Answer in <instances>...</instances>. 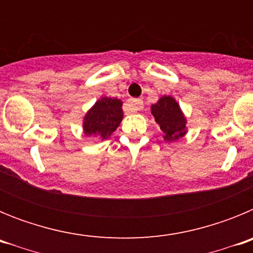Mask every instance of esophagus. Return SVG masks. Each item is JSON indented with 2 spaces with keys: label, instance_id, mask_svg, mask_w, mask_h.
Segmentation results:
<instances>
[{
  "label": "esophagus",
  "instance_id": "1",
  "mask_svg": "<svg viewBox=\"0 0 253 253\" xmlns=\"http://www.w3.org/2000/svg\"><path fill=\"white\" fill-rule=\"evenodd\" d=\"M126 109L130 111H139L143 109V101L138 99H130L126 102Z\"/></svg>",
  "mask_w": 253,
  "mask_h": 253
}]
</instances>
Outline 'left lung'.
Instances as JSON below:
<instances>
[{
  "mask_svg": "<svg viewBox=\"0 0 253 253\" xmlns=\"http://www.w3.org/2000/svg\"><path fill=\"white\" fill-rule=\"evenodd\" d=\"M151 109L166 142H175L186 134V119L173 97L162 96L157 104L152 105Z\"/></svg>",
  "mask_w": 253,
  "mask_h": 253,
  "instance_id": "obj_1",
  "label": "left lung"
}]
</instances>
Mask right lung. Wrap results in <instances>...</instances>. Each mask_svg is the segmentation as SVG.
<instances>
[{"label": "right lung", "mask_w": 253, "mask_h": 253, "mask_svg": "<svg viewBox=\"0 0 253 253\" xmlns=\"http://www.w3.org/2000/svg\"><path fill=\"white\" fill-rule=\"evenodd\" d=\"M123 102L118 99L101 97L84 118V133L87 137L106 139L116 130L123 120Z\"/></svg>", "instance_id": "add662e5"}]
</instances>
